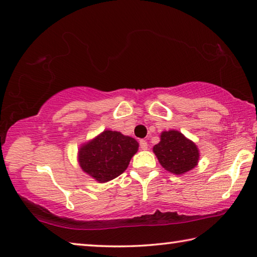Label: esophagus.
I'll use <instances>...</instances> for the list:
<instances>
[{"mask_svg":"<svg viewBox=\"0 0 257 257\" xmlns=\"http://www.w3.org/2000/svg\"><path fill=\"white\" fill-rule=\"evenodd\" d=\"M139 146H141V149L143 151H146L147 147H149V145H147V142L144 141V139H142V141L139 142Z\"/></svg>","mask_w":257,"mask_h":257,"instance_id":"1","label":"esophagus"}]
</instances>
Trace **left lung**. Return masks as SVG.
<instances>
[{
  "instance_id": "left-lung-1",
  "label": "left lung",
  "mask_w": 257,
  "mask_h": 257,
  "mask_svg": "<svg viewBox=\"0 0 257 257\" xmlns=\"http://www.w3.org/2000/svg\"><path fill=\"white\" fill-rule=\"evenodd\" d=\"M153 152L165 170L178 176L198 164V147L178 130L161 133L160 143L153 147Z\"/></svg>"
}]
</instances>
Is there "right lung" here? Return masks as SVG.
I'll return each instance as SVG.
<instances>
[{
    "instance_id": "1",
    "label": "right lung",
    "mask_w": 257,
    "mask_h": 257,
    "mask_svg": "<svg viewBox=\"0 0 257 257\" xmlns=\"http://www.w3.org/2000/svg\"><path fill=\"white\" fill-rule=\"evenodd\" d=\"M138 146L133 137L104 130L79 147L78 163L82 171L103 184L119 177L128 168Z\"/></svg>"
}]
</instances>
